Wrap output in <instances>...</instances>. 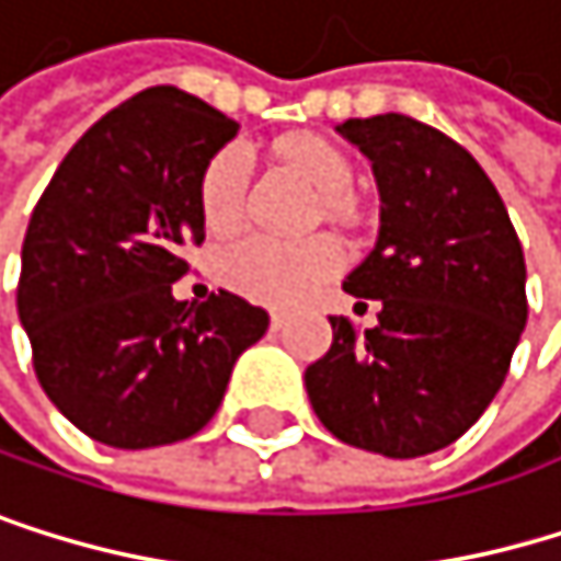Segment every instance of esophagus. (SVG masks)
<instances>
[{
    "mask_svg": "<svg viewBox=\"0 0 561 561\" xmlns=\"http://www.w3.org/2000/svg\"><path fill=\"white\" fill-rule=\"evenodd\" d=\"M287 321H290V314H287V311H271V328H274V331H284V328H287Z\"/></svg>",
    "mask_w": 561,
    "mask_h": 561,
    "instance_id": "1",
    "label": "esophagus"
}]
</instances>
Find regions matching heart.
<instances>
[{"mask_svg":"<svg viewBox=\"0 0 561 561\" xmlns=\"http://www.w3.org/2000/svg\"><path fill=\"white\" fill-rule=\"evenodd\" d=\"M284 167L297 173L304 183H311L324 197H334L351 183V163L347 157L331 147L328 139L300 136L287 139L277 147ZM250 173V157L240 144L224 147L201 173L197 204L204 227L210 233H230L237 230L243 217V186ZM341 267V247L331 237H311V240H274V237H243L230 243L220 261L217 274L220 280L250 300L261 304H297L311 294L321 280H328Z\"/></svg>","mask_w":561,"mask_h":561,"instance_id":"b5f03b06","label":"heart"}]
</instances>
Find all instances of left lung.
Listing matches in <instances>:
<instances>
[{"label": "left lung", "instance_id": "obj_1", "mask_svg": "<svg viewBox=\"0 0 561 561\" xmlns=\"http://www.w3.org/2000/svg\"><path fill=\"white\" fill-rule=\"evenodd\" d=\"M337 133L371 160L381 193L378 243L344 280L378 304V324L357 334L331 318L307 398L344 445L432 455L479 422L508 375L528 318L522 243L485 170L442 129L385 113Z\"/></svg>", "mask_w": 561, "mask_h": 561}]
</instances>
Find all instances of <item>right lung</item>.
<instances>
[{
	"label": "right lung",
	"mask_w": 561,
	"mask_h": 561,
	"mask_svg": "<svg viewBox=\"0 0 561 561\" xmlns=\"http://www.w3.org/2000/svg\"><path fill=\"white\" fill-rule=\"evenodd\" d=\"M237 123L176 87H153L79 136L33 210L15 290L49 401L93 442L160 448L217 414L233 360L267 311L220 290L173 297L204 243L197 186Z\"/></svg>",
	"instance_id": "1"
}]
</instances>
